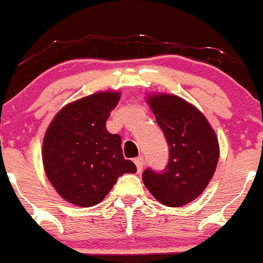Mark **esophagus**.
<instances>
[{"instance_id":"34e87169","label":"esophagus","mask_w":263,"mask_h":263,"mask_svg":"<svg viewBox=\"0 0 263 263\" xmlns=\"http://www.w3.org/2000/svg\"><path fill=\"white\" fill-rule=\"evenodd\" d=\"M134 163H136L137 170H138V172H141V171L143 170V164H144L143 156H138V158L134 159Z\"/></svg>"}]
</instances>
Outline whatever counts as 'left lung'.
Instances as JSON below:
<instances>
[{
  "mask_svg": "<svg viewBox=\"0 0 263 263\" xmlns=\"http://www.w3.org/2000/svg\"><path fill=\"white\" fill-rule=\"evenodd\" d=\"M148 104L170 148L163 171L146 168L144 186L160 203L180 207L194 201L213 179L219 143L206 117L184 99L155 95Z\"/></svg>",
  "mask_w": 263,
  "mask_h": 263,
  "instance_id": "1",
  "label": "left lung"
}]
</instances>
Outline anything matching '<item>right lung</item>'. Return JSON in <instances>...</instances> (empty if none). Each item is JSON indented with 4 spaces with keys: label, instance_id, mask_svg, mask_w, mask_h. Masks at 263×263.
<instances>
[{
    "label": "right lung",
    "instance_id": "right-lung-1",
    "mask_svg": "<svg viewBox=\"0 0 263 263\" xmlns=\"http://www.w3.org/2000/svg\"><path fill=\"white\" fill-rule=\"evenodd\" d=\"M120 100L119 92H98L62 108L43 142V163L60 196L81 207L95 206L124 173L137 167L122 155L121 137L105 122Z\"/></svg>",
    "mask_w": 263,
    "mask_h": 263
}]
</instances>
